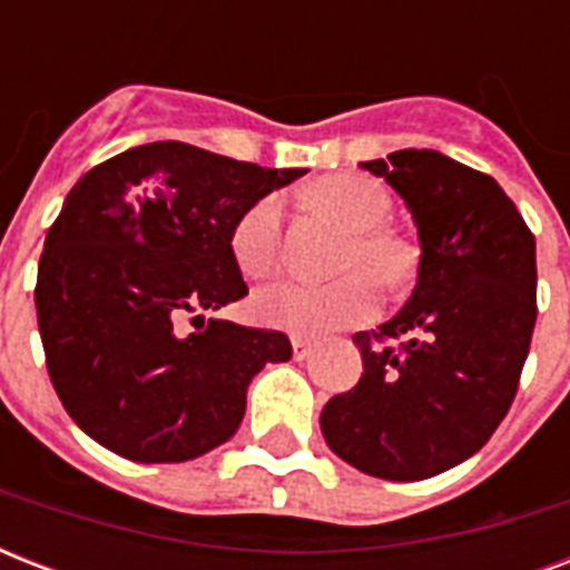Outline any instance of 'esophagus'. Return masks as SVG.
I'll return each mask as SVG.
<instances>
[{
	"label": "esophagus",
	"mask_w": 570,
	"mask_h": 570,
	"mask_svg": "<svg viewBox=\"0 0 570 570\" xmlns=\"http://www.w3.org/2000/svg\"><path fill=\"white\" fill-rule=\"evenodd\" d=\"M313 348H316V346H313L311 340H298V337L293 340V357H295V361H307V357L313 355Z\"/></svg>",
	"instance_id": "obj_1"
}]
</instances>
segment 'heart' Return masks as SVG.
<instances>
[{
    "mask_svg": "<svg viewBox=\"0 0 570 570\" xmlns=\"http://www.w3.org/2000/svg\"><path fill=\"white\" fill-rule=\"evenodd\" d=\"M311 200L334 215L352 239L343 250V266H366L381 284L396 286L414 272V250L396 233L381 224L390 215V195L364 174H331L307 189ZM284 200L281 195L259 197L233 224L230 250L245 275H266L281 254ZM370 271V272H371ZM368 272V273H370ZM365 268H348L331 281L277 277L263 284L250 298V311L266 328L286 331L293 337H325L366 320L379 304V286Z\"/></svg>",
    "mask_w": 570,
    "mask_h": 570,
    "instance_id": "b5f03b06",
    "label": "heart"
}]
</instances>
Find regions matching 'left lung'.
Here are the masks:
<instances>
[{
    "label": "left lung",
    "mask_w": 570,
    "mask_h": 570,
    "mask_svg": "<svg viewBox=\"0 0 570 570\" xmlns=\"http://www.w3.org/2000/svg\"><path fill=\"white\" fill-rule=\"evenodd\" d=\"M361 168L405 200L420 266L405 307L355 337L364 375L320 425L361 473L416 482L482 450L512 407L535 328V236L494 177L438 150Z\"/></svg>",
    "instance_id": "obj_1"
}]
</instances>
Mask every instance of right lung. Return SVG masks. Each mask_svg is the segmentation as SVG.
Masks as SVG:
<instances>
[{
    "instance_id": "add662e5",
    "label": "right lung",
    "mask_w": 570,
    "mask_h": 570,
    "mask_svg": "<svg viewBox=\"0 0 570 570\" xmlns=\"http://www.w3.org/2000/svg\"><path fill=\"white\" fill-rule=\"evenodd\" d=\"M302 174L154 141L70 189L43 242L35 307L52 387L88 438L129 461L174 464L236 434L250 379L293 346L281 331L206 313L248 295L233 224ZM189 312L198 331L186 335Z\"/></svg>"
}]
</instances>
